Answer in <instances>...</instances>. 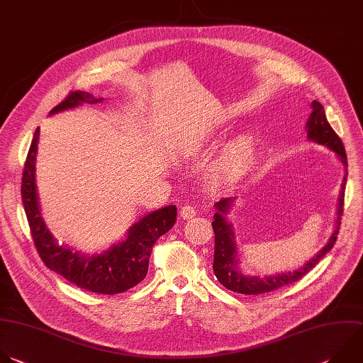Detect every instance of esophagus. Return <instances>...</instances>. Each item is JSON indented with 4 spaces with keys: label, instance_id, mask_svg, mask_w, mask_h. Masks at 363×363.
I'll list each match as a JSON object with an SVG mask.
<instances>
[{
    "label": "esophagus",
    "instance_id": "1",
    "mask_svg": "<svg viewBox=\"0 0 363 363\" xmlns=\"http://www.w3.org/2000/svg\"><path fill=\"white\" fill-rule=\"evenodd\" d=\"M179 215H181L182 219H191V218H194L196 215V209L192 205H185V206L181 208Z\"/></svg>",
    "mask_w": 363,
    "mask_h": 363
}]
</instances>
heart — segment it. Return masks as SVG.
Here are the masks:
<instances>
[{"instance_id":"obj_1","label":"heart","mask_w":363,"mask_h":363,"mask_svg":"<svg viewBox=\"0 0 363 363\" xmlns=\"http://www.w3.org/2000/svg\"><path fill=\"white\" fill-rule=\"evenodd\" d=\"M255 155V141L251 137L239 138L238 141L230 144L222 155L216 167L218 178L225 184H230L238 181L239 178H242L252 167Z\"/></svg>"}]
</instances>
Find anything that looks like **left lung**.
Masks as SVG:
<instances>
[{
  "mask_svg": "<svg viewBox=\"0 0 363 363\" xmlns=\"http://www.w3.org/2000/svg\"><path fill=\"white\" fill-rule=\"evenodd\" d=\"M312 112L308 118L306 123V137L308 140L328 147L330 151L336 154L342 165L346 168L347 161H346V154H345V147L340 141V138L336 135V133L332 130L329 125L325 109L320 102L312 101L311 104ZM347 175V174H346ZM345 182L346 177L343 178L342 182V189L339 195V202H337V218L335 223V229L332 236L329 238L328 244L318 252L316 257L309 259L302 268L296 271H289L284 274H277L271 277H250L244 275L239 271L238 267V258H236V245H235V235L232 225L228 223L225 215L230 209V205L235 198H225L220 199L219 202L215 203L216 213L213 215V233H215V254H213V274L216 279L229 291L238 292V294H244V295H259L265 292L275 291L278 288H282L285 285H289L292 282L299 281L302 277H305L335 245L336 238L339 233L340 228V216L343 213V198H345Z\"/></svg>",
  "mask_w": 363,
  "mask_h": 363,
  "instance_id": "obj_1",
  "label": "left lung"
}]
</instances>
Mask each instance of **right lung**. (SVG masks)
<instances>
[{
    "instance_id": "add662e5",
    "label": "right lung",
    "mask_w": 363,
    "mask_h": 363,
    "mask_svg": "<svg viewBox=\"0 0 363 363\" xmlns=\"http://www.w3.org/2000/svg\"><path fill=\"white\" fill-rule=\"evenodd\" d=\"M104 98H95L89 92L71 91L68 96L51 109L50 115L81 104H96ZM40 128L35 130L24 171L21 196L28 219L31 236L37 252L45 267L81 289L102 295L123 294L138 285L148 272L150 257L157 239L167 233L177 220V206L168 205L157 209L128 229L123 242L112 245L99 255L86 257L68 247L58 245L48 230L38 205L35 185V160L38 150Z\"/></svg>"
}]
</instances>
